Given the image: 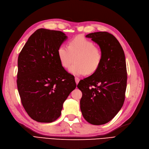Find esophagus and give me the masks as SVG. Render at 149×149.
I'll use <instances>...</instances> for the list:
<instances>
[{
    "mask_svg": "<svg viewBox=\"0 0 149 149\" xmlns=\"http://www.w3.org/2000/svg\"><path fill=\"white\" fill-rule=\"evenodd\" d=\"M74 79H75V82H76V84H78V83H79V79L78 78H77V77H75Z\"/></svg>",
    "mask_w": 149,
    "mask_h": 149,
    "instance_id": "1",
    "label": "esophagus"
}]
</instances>
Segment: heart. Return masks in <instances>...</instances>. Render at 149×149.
Listing matches in <instances>:
<instances>
[{"instance_id":"1","label":"heart","mask_w":149,"mask_h":149,"mask_svg":"<svg viewBox=\"0 0 149 149\" xmlns=\"http://www.w3.org/2000/svg\"><path fill=\"white\" fill-rule=\"evenodd\" d=\"M58 55L63 67L69 68V72L75 76L93 74L98 69L102 61V53L99 48L95 47L93 42L84 36H76L71 39L68 47L60 46Z\"/></svg>"}]
</instances>
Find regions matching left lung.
Masks as SVG:
<instances>
[{
    "instance_id": "obj_1",
    "label": "left lung",
    "mask_w": 149,
    "mask_h": 149,
    "mask_svg": "<svg viewBox=\"0 0 149 149\" xmlns=\"http://www.w3.org/2000/svg\"><path fill=\"white\" fill-rule=\"evenodd\" d=\"M99 46L102 61L98 69L80 81V109L84 118L95 125L110 122L121 109L127 88L125 56L115 36L107 32L86 36Z\"/></svg>"
}]
</instances>
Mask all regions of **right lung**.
Instances as JSON below:
<instances>
[{
  "instance_id": "right-lung-1",
  "label": "right lung",
  "mask_w": 149,
  "mask_h": 149,
  "mask_svg": "<svg viewBox=\"0 0 149 149\" xmlns=\"http://www.w3.org/2000/svg\"><path fill=\"white\" fill-rule=\"evenodd\" d=\"M67 39L61 31L38 29L19 55L18 91L25 110L36 122L51 123L59 118L64 102L76 87L58 55Z\"/></svg>"
}]
</instances>
